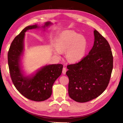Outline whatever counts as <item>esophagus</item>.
<instances>
[{"instance_id": "esophagus-1", "label": "esophagus", "mask_w": 123, "mask_h": 123, "mask_svg": "<svg viewBox=\"0 0 123 123\" xmlns=\"http://www.w3.org/2000/svg\"><path fill=\"white\" fill-rule=\"evenodd\" d=\"M66 71H67V70H66V68H65V67L63 68V69H62V73H63V74H65L66 73Z\"/></svg>"}]
</instances>
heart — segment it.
<instances>
[{"label": "heart", "instance_id": "obj_1", "mask_svg": "<svg viewBox=\"0 0 123 123\" xmlns=\"http://www.w3.org/2000/svg\"><path fill=\"white\" fill-rule=\"evenodd\" d=\"M57 49L54 50L56 55L61 51L66 52V57L71 62H77L85 55L87 47V39L83 35L72 31H65L59 35L56 41Z\"/></svg>", "mask_w": 123, "mask_h": 123}]
</instances>
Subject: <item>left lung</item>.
<instances>
[{"label": "left lung", "mask_w": 123, "mask_h": 123, "mask_svg": "<svg viewBox=\"0 0 123 123\" xmlns=\"http://www.w3.org/2000/svg\"><path fill=\"white\" fill-rule=\"evenodd\" d=\"M93 46L81 60L67 65L68 93L75 101L85 103L98 98L108 85L113 57L108 41L94 30Z\"/></svg>", "instance_id": "left-lung-1"}]
</instances>
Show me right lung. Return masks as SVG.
<instances>
[{"instance_id":"add662e5","label":"right lung","mask_w":123,"mask_h":123,"mask_svg":"<svg viewBox=\"0 0 123 123\" xmlns=\"http://www.w3.org/2000/svg\"><path fill=\"white\" fill-rule=\"evenodd\" d=\"M51 24L47 22L43 27ZM38 28L36 25L28 26L15 37L11 44L8 54L10 76L17 90L25 97L33 101L42 102L49 98L52 86L61 75L63 65L54 64L43 67L32 77H25L21 72L20 57L24 49L25 33L28 30Z\"/></svg>"}]
</instances>
